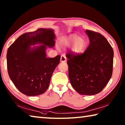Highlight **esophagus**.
Masks as SVG:
<instances>
[{
    "label": "esophagus",
    "instance_id": "esophagus-1",
    "mask_svg": "<svg viewBox=\"0 0 125 125\" xmlns=\"http://www.w3.org/2000/svg\"><path fill=\"white\" fill-rule=\"evenodd\" d=\"M67 61V58L64 54H62L61 57V62H65Z\"/></svg>",
    "mask_w": 125,
    "mask_h": 125
}]
</instances>
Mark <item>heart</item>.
Returning a JSON list of instances; mask_svg holds the SVG:
<instances>
[{
  "instance_id": "heart-1",
  "label": "heart",
  "mask_w": 125,
  "mask_h": 125,
  "mask_svg": "<svg viewBox=\"0 0 125 125\" xmlns=\"http://www.w3.org/2000/svg\"><path fill=\"white\" fill-rule=\"evenodd\" d=\"M67 43L68 45L73 43L72 51L75 54H79L83 53L86 46V40L83 37H78L76 34H72L67 38Z\"/></svg>"
}]
</instances>
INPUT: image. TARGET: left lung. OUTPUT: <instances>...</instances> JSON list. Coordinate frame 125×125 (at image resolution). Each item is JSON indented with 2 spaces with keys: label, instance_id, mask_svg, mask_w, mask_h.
Returning <instances> with one entry per match:
<instances>
[{
  "label": "left lung",
  "instance_id": "left-lung-1",
  "mask_svg": "<svg viewBox=\"0 0 125 125\" xmlns=\"http://www.w3.org/2000/svg\"><path fill=\"white\" fill-rule=\"evenodd\" d=\"M90 44L83 53L66 54L68 75L73 88L80 94L101 92L113 74L114 51L100 33L86 30Z\"/></svg>",
  "mask_w": 125,
  "mask_h": 125
}]
</instances>
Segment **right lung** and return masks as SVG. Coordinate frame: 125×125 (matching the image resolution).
I'll return each mask as SVG.
<instances>
[{
  "label": "right lung",
  "mask_w": 125,
  "mask_h": 125,
  "mask_svg": "<svg viewBox=\"0 0 125 125\" xmlns=\"http://www.w3.org/2000/svg\"><path fill=\"white\" fill-rule=\"evenodd\" d=\"M55 35L51 29H37L20 36L8 48L7 68L9 77L17 89L26 95L42 94L47 89L60 55L46 57V46L55 45ZM42 44L34 47L31 45Z\"/></svg>",
  "instance_id": "add662e5"
}]
</instances>
